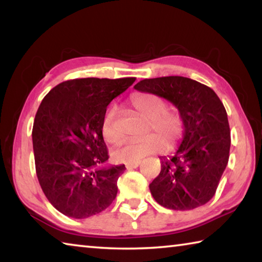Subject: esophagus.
<instances>
[{
  "label": "esophagus",
  "mask_w": 262,
  "mask_h": 262,
  "mask_svg": "<svg viewBox=\"0 0 262 262\" xmlns=\"http://www.w3.org/2000/svg\"><path fill=\"white\" fill-rule=\"evenodd\" d=\"M141 164V161H137V162H133V163H127L126 164V167L127 168H135V167H137Z\"/></svg>",
  "instance_id": "1"
}]
</instances>
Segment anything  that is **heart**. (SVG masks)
<instances>
[{"label": "heart", "mask_w": 262, "mask_h": 262, "mask_svg": "<svg viewBox=\"0 0 262 262\" xmlns=\"http://www.w3.org/2000/svg\"><path fill=\"white\" fill-rule=\"evenodd\" d=\"M132 106L144 118L150 120L152 130L159 135L149 134L140 139L123 142L114 150L113 156L119 162L133 163L141 161L148 155L161 151L165 142L167 148H173L184 134V119L176 110H166V104L161 97L152 94H136L130 99ZM115 108L106 112L101 122V135L108 143H117L119 134L114 129ZM163 140H162L161 139Z\"/></svg>", "instance_id": "1"}]
</instances>
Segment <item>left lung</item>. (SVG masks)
<instances>
[{
    "mask_svg": "<svg viewBox=\"0 0 262 262\" xmlns=\"http://www.w3.org/2000/svg\"><path fill=\"white\" fill-rule=\"evenodd\" d=\"M134 89L168 100L184 119L176 154L159 157L161 173L149 185L154 199L173 210L206 205L229 161L231 137L223 103L209 86L183 76L143 79Z\"/></svg>",
    "mask_w": 262,
    "mask_h": 262,
    "instance_id": "left-lung-1",
    "label": "left lung"
}]
</instances>
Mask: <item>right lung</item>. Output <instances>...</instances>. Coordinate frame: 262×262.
Instances as JSON below:
<instances>
[{
	"instance_id": "right-lung-1",
	"label": "right lung",
	"mask_w": 262,
	"mask_h": 262,
	"mask_svg": "<svg viewBox=\"0 0 262 262\" xmlns=\"http://www.w3.org/2000/svg\"><path fill=\"white\" fill-rule=\"evenodd\" d=\"M135 77L77 78L60 83L35 114L32 142L35 172L47 200L73 219L105 210L117 196L125 165H106L101 135L107 105Z\"/></svg>"
}]
</instances>
